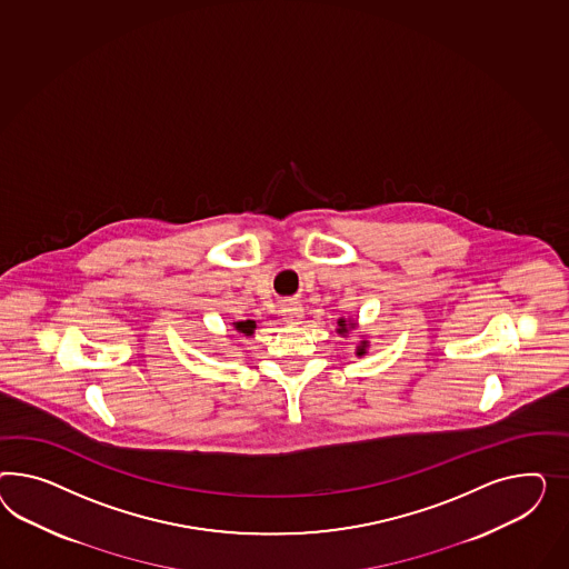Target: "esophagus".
<instances>
[{"mask_svg": "<svg viewBox=\"0 0 569 569\" xmlns=\"http://www.w3.org/2000/svg\"><path fill=\"white\" fill-rule=\"evenodd\" d=\"M281 315H283L286 323L298 325L305 317V308L298 300H283L281 302Z\"/></svg>", "mask_w": 569, "mask_h": 569, "instance_id": "1", "label": "esophagus"}]
</instances>
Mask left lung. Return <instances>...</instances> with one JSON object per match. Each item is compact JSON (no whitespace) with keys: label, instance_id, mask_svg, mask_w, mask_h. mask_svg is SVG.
I'll return each instance as SVG.
<instances>
[{"label":"left lung","instance_id":"left-lung-1","mask_svg":"<svg viewBox=\"0 0 569 569\" xmlns=\"http://www.w3.org/2000/svg\"><path fill=\"white\" fill-rule=\"evenodd\" d=\"M339 333H348V323H346V321H343V319H339ZM353 325L356 323H350V329H352ZM365 348H367V341H362V346H358V356H362V353H365Z\"/></svg>","mask_w":569,"mask_h":569}]
</instances>
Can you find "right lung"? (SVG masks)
<instances>
[{
  "mask_svg": "<svg viewBox=\"0 0 569 569\" xmlns=\"http://www.w3.org/2000/svg\"><path fill=\"white\" fill-rule=\"evenodd\" d=\"M233 327H236L240 333H244V336H252L257 323H254V321H240V323H236Z\"/></svg>",
  "mask_w": 569,
  "mask_h": 569,
  "instance_id": "obj_1",
  "label": "right lung"
}]
</instances>
